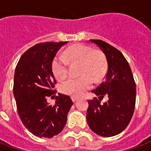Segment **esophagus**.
I'll list each match as a JSON object with an SVG mask.
<instances>
[{"label":"esophagus","mask_w":151,"mask_h":151,"mask_svg":"<svg viewBox=\"0 0 151 151\" xmlns=\"http://www.w3.org/2000/svg\"><path fill=\"white\" fill-rule=\"evenodd\" d=\"M72 101L73 102H76L78 99V98H77V97H72Z\"/></svg>","instance_id":"34e87169"}]
</instances>
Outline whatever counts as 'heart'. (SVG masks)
Instances as JSON below:
<instances>
[{"instance_id": "b5f03b06", "label": "heart", "mask_w": 151, "mask_h": 151, "mask_svg": "<svg viewBox=\"0 0 151 151\" xmlns=\"http://www.w3.org/2000/svg\"><path fill=\"white\" fill-rule=\"evenodd\" d=\"M65 58L70 64L81 63L79 73L81 77L69 78L60 84V91L73 97L82 96L93 85V82H100L104 78L108 63L106 56L100 50L78 43L69 47L65 51ZM60 57L54 58L52 70L58 81H63L68 76V63ZM94 80H93V79Z\"/></svg>"}]
</instances>
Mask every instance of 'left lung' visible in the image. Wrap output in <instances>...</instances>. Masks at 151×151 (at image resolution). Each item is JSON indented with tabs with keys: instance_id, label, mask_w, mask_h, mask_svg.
<instances>
[{
	"instance_id": "obj_1",
	"label": "left lung",
	"mask_w": 151,
	"mask_h": 151,
	"mask_svg": "<svg viewBox=\"0 0 151 151\" xmlns=\"http://www.w3.org/2000/svg\"><path fill=\"white\" fill-rule=\"evenodd\" d=\"M104 53L108 62L106 79L95 90L99 97L88 100L86 120L91 130L102 137L120 133L129 124L136 103V83L123 54L109 43L91 40ZM108 101L101 103L104 96Z\"/></svg>"
}]
</instances>
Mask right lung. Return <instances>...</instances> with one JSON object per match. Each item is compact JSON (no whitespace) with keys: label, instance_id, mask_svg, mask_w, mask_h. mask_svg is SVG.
Listing matches in <instances>:
<instances>
[{"label":"right lung","instance_id":"1","mask_svg":"<svg viewBox=\"0 0 151 151\" xmlns=\"http://www.w3.org/2000/svg\"><path fill=\"white\" fill-rule=\"evenodd\" d=\"M66 43L35 44L22 55L15 69L13 91L18 116L28 131L39 137L51 138L59 134L73 105L69 95L62 94L55 95L53 105L47 102V98L56 92L52 63L58 50Z\"/></svg>","mask_w":151,"mask_h":151}]
</instances>
